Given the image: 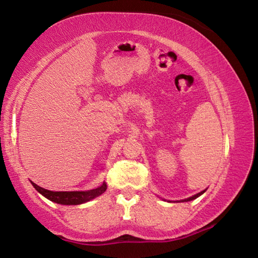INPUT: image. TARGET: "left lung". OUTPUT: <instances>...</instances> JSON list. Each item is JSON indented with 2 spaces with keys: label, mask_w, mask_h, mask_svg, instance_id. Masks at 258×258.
Wrapping results in <instances>:
<instances>
[{
  "label": "left lung",
  "mask_w": 258,
  "mask_h": 258,
  "mask_svg": "<svg viewBox=\"0 0 258 258\" xmlns=\"http://www.w3.org/2000/svg\"><path fill=\"white\" fill-rule=\"evenodd\" d=\"M206 191V190H204V191H200L199 194H197V195H195V196H192V197H190V198H186V199H183V200H180V203L182 202V203H184V202H190V200H194V199H196V198H198L199 196H202L204 192Z\"/></svg>",
  "instance_id": "1"
}]
</instances>
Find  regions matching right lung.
<instances>
[{"label": "right lung", "instance_id": "obj_1", "mask_svg": "<svg viewBox=\"0 0 258 258\" xmlns=\"http://www.w3.org/2000/svg\"><path fill=\"white\" fill-rule=\"evenodd\" d=\"M32 184L42 196H44L45 198L51 200V202L60 204V205L84 204L103 194L107 189V184L104 182L101 186H99L97 189H93V190H89V191H50V190L44 189V187L38 186L37 184H35L34 182H32Z\"/></svg>", "mask_w": 258, "mask_h": 258}]
</instances>
